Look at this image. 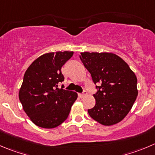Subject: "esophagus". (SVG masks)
<instances>
[{"mask_svg":"<svg viewBox=\"0 0 155 155\" xmlns=\"http://www.w3.org/2000/svg\"><path fill=\"white\" fill-rule=\"evenodd\" d=\"M87 94V91H83V93H81V94H79V96L80 97H83L84 96H85Z\"/></svg>","mask_w":155,"mask_h":155,"instance_id":"obj_1","label":"esophagus"}]
</instances>
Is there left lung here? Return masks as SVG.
I'll use <instances>...</instances> for the list:
<instances>
[{
  "instance_id": "obj_1",
  "label": "left lung",
  "mask_w": 155,
  "mask_h": 155,
  "mask_svg": "<svg viewBox=\"0 0 155 155\" xmlns=\"http://www.w3.org/2000/svg\"><path fill=\"white\" fill-rule=\"evenodd\" d=\"M97 86L95 105L89 116L104 126L120 122L131 110L138 95L137 78L128 64L113 53L82 52L79 55Z\"/></svg>"
}]
</instances>
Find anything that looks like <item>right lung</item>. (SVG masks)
Segmentation results:
<instances>
[{
	"instance_id": "obj_1",
	"label": "right lung",
	"mask_w": 155,
	"mask_h": 155,
	"mask_svg": "<svg viewBox=\"0 0 155 155\" xmlns=\"http://www.w3.org/2000/svg\"><path fill=\"white\" fill-rule=\"evenodd\" d=\"M73 51L47 53L38 58L24 74L19 98L24 111L38 127L53 129L68 117L77 93L58 88L64 80L61 67Z\"/></svg>"
}]
</instances>
